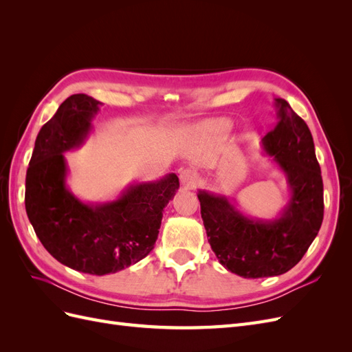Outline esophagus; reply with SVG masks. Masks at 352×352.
<instances>
[{
  "label": "esophagus",
  "mask_w": 352,
  "mask_h": 352,
  "mask_svg": "<svg viewBox=\"0 0 352 352\" xmlns=\"http://www.w3.org/2000/svg\"><path fill=\"white\" fill-rule=\"evenodd\" d=\"M179 179H180V184H182L184 186H194L197 184L198 180V176L195 172H192V170L189 168H185V170H180L179 172Z\"/></svg>",
  "instance_id": "34e87169"
}]
</instances>
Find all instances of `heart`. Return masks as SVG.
I'll return each instance as SVG.
<instances>
[{"label":"heart","instance_id":"heart-1","mask_svg":"<svg viewBox=\"0 0 352 352\" xmlns=\"http://www.w3.org/2000/svg\"><path fill=\"white\" fill-rule=\"evenodd\" d=\"M232 122L225 119V117H220V119H211L202 123L199 126V132L204 135H211V136H219V135H225L230 131Z\"/></svg>","mask_w":352,"mask_h":352}]
</instances>
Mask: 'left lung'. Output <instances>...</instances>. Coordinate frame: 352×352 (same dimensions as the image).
<instances>
[{"instance_id": "left-lung-1", "label": "left lung", "mask_w": 352, "mask_h": 352, "mask_svg": "<svg viewBox=\"0 0 352 352\" xmlns=\"http://www.w3.org/2000/svg\"><path fill=\"white\" fill-rule=\"evenodd\" d=\"M278 124L261 151L285 175L289 199L273 219L251 217L235 199L198 189L201 217L219 263L245 279L291 270L307 252L323 221V180L307 123L283 98H274Z\"/></svg>"}]
</instances>
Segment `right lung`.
<instances>
[{
	"instance_id": "add662e5",
	"label": "right lung",
	"mask_w": 352,
	"mask_h": 352,
	"mask_svg": "<svg viewBox=\"0 0 352 352\" xmlns=\"http://www.w3.org/2000/svg\"><path fill=\"white\" fill-rule=\"evenodd\" d=\"M102 102L74 94L36 136L26 173L25 206L45 250L61 264L104 276L141 261L154 248L163 211L179 189L168 173L127 185L113 201L85 202L69 185L65 153L88 140Z\"/></svg>"
}]
</instances>
